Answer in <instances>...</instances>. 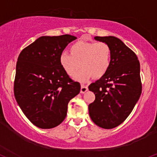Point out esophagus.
<instances>
[{
  "label": "esophagus",
  "instance_id": "1",
  "mask_svg": "<svg viewBox=\"0 0 157 157\" xmlns=\"http://www.w3.org/2000/svg\"><path fill=\"white\" fill-rule=\"evenodd\" d=\"M87 90H88V87H87V86H85V85H82V86H81V93L84 94V93H85V92H86Z\"/></svg>",
  "mask_w": 157,
  "mask_h": 157
}]
</instances>
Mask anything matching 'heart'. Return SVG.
Instances as JSON below:
<instances>
[{
  "instance_id": "obj_1",
  "label": "heart",
  "mask_w": 157,
  "mask_h": 157,
  "mask_svg": "<svg viewBox=\"0 0 157 157\" xmlns=\"http://www.w3.org/2000/svg\"><path fill=\"white\" fill-rule=\"evenodd\" d=\"M70 53L62 54L59 63L71 77H74L82 67V71L75 78L81 82L88 80L92 76L94 78H101L111 65V49L105 42L79 40L70 47Z\"/></svg>"
}]
</instances>
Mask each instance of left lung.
<instances>
[{"label":"left lung","instance_id":"1","mask_svg":"<svg viewBox=\"0 0 157 157\" xmlns=\"http://www.w3.org/2000/svg\"><path fill=\"white\" fill-rule=\"evenodd\" d=\"M111 49V63L104 76L89 86L95 94L89 105L90 118L96 125L113 129L128 117L142 92L140 63L138 57L119 38L94 37Z\"/></svg>","mask_w":157,"mask_h":157}]
</instances>
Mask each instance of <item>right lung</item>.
Here are the masks:
<instances>
[{
  "instance_id": "add662e5",
  "label": "right lung",
  "mask_w": 157,
  "mask_h": 157,
  "mask_svg": "<svg viewBox=\"0 0 157 157\" xmlns=\"http://www.w3.org/2000/svg\"><path fill=\"white\" fill-rule=\"evenodd\" d=\"M76 37L41 36L21 52L17 59L13 92L26 117L36 127L51 129L63 122L67 104L81 85L59 63L63 50Z\"/></svg>"
}]
</instances>
